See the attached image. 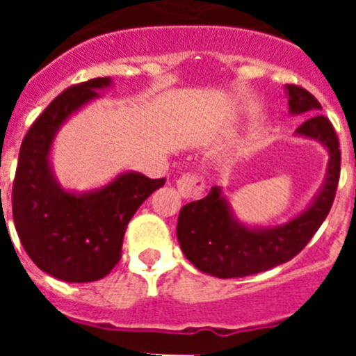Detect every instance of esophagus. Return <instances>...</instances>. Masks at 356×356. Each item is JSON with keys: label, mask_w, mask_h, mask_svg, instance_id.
<instances>
[{"label": "esophagus", "mask_w": 356, "mask_h": 356, "mask_svg": "<svg viewBox=\"0 0 356 356\" xmlns=\"http://www.w3.org/2000/svg\"><path fill=\"white\" fill-rule=\"evenodd\" d=\"M176 187H178V193L185 200H194V197L201 196V193L205 191V184L201 178L193 175L181 176L180 180L176 181Z\"/></svg>", "instance_id": "34e87169"}]
</instances>
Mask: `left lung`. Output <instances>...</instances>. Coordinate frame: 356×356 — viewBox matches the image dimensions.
I'll return each mask as SVG.
<instances>
[{
	"label": "left lung",
	"mask_w": 356,
	"mask_h": 356,
	"mask_svg": "<svg viewBox=\"0 0 356 356\" xmlns=\"http://www.w3.org/2000/svg\"><path fill=\"white\" fill-rule=\"evenodd\" d=\"M291 115H307L294 135L317 140L328 153L325 181L307 209L284 225L251 226L235 216L221 187H212L203 200L181 207L176 237L187 260L201 273L217 278H242L289 262L314 237L332 209L341 149L332 122L319 114L321 105L308 90L285 85Z\"/></svg>",
	"instance_id": "8db88e82"
}]
</instances>
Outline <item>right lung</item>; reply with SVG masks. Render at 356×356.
<instances>
[{
    "mask_svg": "<svg viewBox=\"0 0 356 356\" xmlns=\"http://www.w3.org/2000/svg\"><path fill=\"white\" fill-rule=\"evenodd\" d=\"M112 85L105 76L64 90L31 124L19 151L12 188L17 235L40 271L69 284L96 282L114 269L130 219L165 184V178L122 171L102 187L78 193L56 180L51 163L56 134Z\"/></svg>",
    "mask_w": 356,
    "mask_h": 356,
    "instance_id": "1",
    "label": "right lung"
}]
</instances>
